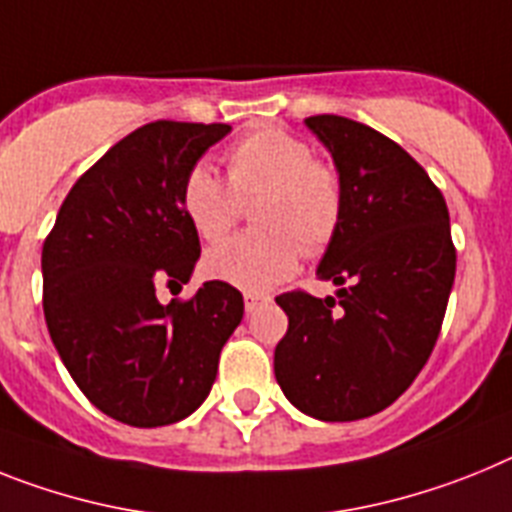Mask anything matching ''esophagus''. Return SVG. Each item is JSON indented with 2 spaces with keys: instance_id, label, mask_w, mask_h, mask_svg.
I'll list each match as a JSON object with an SVG mask.
<instances>
[{
  "instance_id": "obj_1",
  "label": "esophagus",
  "mask_w": 512,
  "mask_h": 512,
  "mask_svg": "<svg viewBox=\"0 0 512 512\" xmlns=\"http://www.w3.org/2000/svg\"><path fill=\"white\" fill-rule=\"evenodd\" d=\"M269 295H259V292H246L243 295V303H246V313H253V310H259L261 305L269 303Z\"/></svg>"
}]
</instances>
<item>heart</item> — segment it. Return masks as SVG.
Here are the masks:
<instances>
[{"instance_id":"1","label":"heart","mask_w":512,"mask_h":512,"mask_svg":"<svg viewBox=\"0 0 512 512\" xmlns=\"http://www.w3.org/2000/svg\"><path fill=\"white\" fill-rule=\"evenodd\" d=\"M227 181L199 163L181 183V209L196 235L222 240L253 204L256 230L225 240L207 253V272L248 292L285 282L300 253L316 256L339 233L344 186L334 163L313 157L305 139L279 126H261L227 150Z\"/></svg>"}]
</instances>
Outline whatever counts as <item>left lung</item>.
I'll return each mask as SVG.
<instances>
[{"label": "left lung", "instance_id": "8db88e82", "mask_svg": "<svg viewBox=\"0 0 512 512\" xmlns=\"http://www.w3.org/2000/svg\"><path fill=\"white\" fill-rule=\"evenodd\" d=\"M305 124L342 176V225L318 264V277L339 290L279 295L290 323L274 375L308 417L352 422L391 406L430 360L456 246L443 194L404 147L344 116Z\"/></svg>", "mask_w": 512, "mask_h": 512}]
</instances>
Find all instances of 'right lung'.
Returning <instances> with one entry per match:
<instances>
[{
	"mask_svg": "<svg viewBox=\"0 0 512 512\" xmlns=\"http://www.w3.org/2000/svg\"><path fill=\"white\" fill-rule=\"evenodd\" d=\"M227 124L152 121L85 170L41 253L43 316L72 381L108 417L163 427L212 391L243 295L212 279L163 305L202 253L181 209V183Z\"/></svg>",
	"mask_w": 512,
	"mask_h": 512,
	"instance_id": "right-lung-1",
	"label": "right lung"
}]
</instances>
